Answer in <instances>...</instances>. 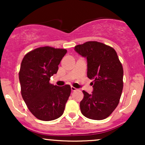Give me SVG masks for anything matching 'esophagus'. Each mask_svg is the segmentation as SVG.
Masks as SVG:
<instances>
[{"mask_svg":"<svg viewBox=\"0 0 145 145\" xmlns=\"http://www.w3.org/2000/svg\"><path fill=\"white\" fill-rule=\"evenodd\" d=\"M71 91H77V89H76V88L74 87V86H71Z\"/></svg>","mask_w":145,"mask_h":145,"instance_id":"esophagus-1","label":"esophagus"}]
</instances>
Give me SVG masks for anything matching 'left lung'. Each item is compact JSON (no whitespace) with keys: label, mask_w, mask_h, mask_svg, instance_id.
<instances>
[{"label":"left lung","mask_w":145,"mask_h":145,"mask_svg":"<svg viewBox=\"0 0 145 145\" xmlns=\"http://www.w3.org/2000/svg\"><path fill=\"white\" fill-rule=\"evenodd\" d=\"M75 51L87 59V77L93 80V91H83L80 103L82 114L93 120L105 119L112 114L120 100L123 87V69L117 54L110 46L87 41L75 46Z\"/></svg>","instance_id":"left-lung-1"}]
</instances>
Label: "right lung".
Instances as JSON below:
<instances>
[{"label": "right lung", "mask_w": 145, "mask_h": 145, "mask_svg": "<svg viewBox=\"0 0 145 145\" xmlns=\"http://www.w3.org/2000/svg\"><path fill=\"white\" fill-rule=\"evenodd\" d=\"M66 53L65 49L44 46L28 52L22 61L19 72L22 96L31 112L39 120H54L64 112L71 86H54L50 80L57 73Z\"/></svg>", "instance_id": "obj_1"}]
</instances>
